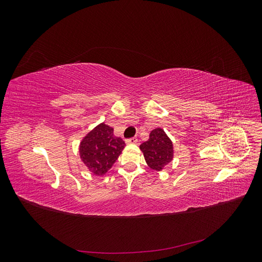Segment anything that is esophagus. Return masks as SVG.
<instances>
[{"label":"esophagus","mask_w":262,"mask_h":262,"mask_svg":"<svg viewBox=\"0 0 262 262\" xmlns=\"http://www.w3.org/2000/svg\"><path fill=\"white\" fill-rule=\"evenodd\" d=\"M137 142H138V138H136V137L125 140V143L126 144H134V143H137Z\"/></svg>","instance_id":"obj_1"}]
</instances>
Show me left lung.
Listing matches in <instances>:
<instances>
[{"mask_svg":"<svg viewBox=\"0 0 262 262\" xmlns=\"http://www.w3.org/2000/svg\"><path fill=\"white\" fill-rule=\"evenodd\" d=\"M145 161L150 168L161 171L172 161L173 148L170 139L163 129L157 128L149 133L147 141L140 145Z\"/></svg>","mask_w":262,"mask_h":262,"instance_id":"left-lung-1","label":"left lung"}]
</instances>
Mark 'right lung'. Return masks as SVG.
Returning a JSON list of instances; mask_svg holds the SVG:
<instances>
[{
    "label": "right lung",
    "instance_id": "add662e5",
    "mask_svg": "<svg viewBox=\"0 0 262 262\" xmlns=\"http://www.w3.org/2000/svg\"><path fill=\"white\" fill-rule=\"evenodd\" d=\"M125 143L114 136V129L101 123L81 142L82 161L95 175H104L117 161Z\"/></svg>",
    "mask_w": 262,
    "mask_h": 262
}]
</instances>
